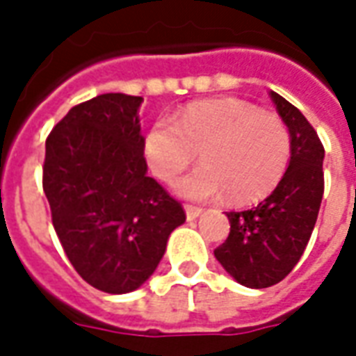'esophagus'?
<instances>
[{"mask_svg": "<svg viewBox=\"0 0 356 356\" xmlns=\"http://www.w3.org/2000/svg\"><path fill=\"white\" fill-rule=\"evenodd\" d=\"M185 211H186V219H188V221H193V219L202 216V208H198V206H191V204H186Z\"/></svg>", "mask_w": 356, "mask_h": 356, "instance_id": "esophagus-1", "label": "esophagus"}]
</instances>
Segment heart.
Listing matches in <instances>:
<instances>
[{
  "mask_svg": "<svg viewBox=\"0 0 356 356\" xmlns=\"http://www.w3.org/2000/svg\"><path fill=\"white\" fill-rule=\"evenodd\" d=\"M196 168L177 183L188 200L250 202L268 194L290 165L291 135L276 114L238 99L188 104L175 120L158 118L145 137V154L156 177L171 183L198 158Z\"/></svg>",
  "mask_w": 356,
  "mask_h": 356,
  "instance_id": "obj_1",
  "label": "heart"
}]
</instances>
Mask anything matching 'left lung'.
<instances>
[{"mask_svg":"<svg viewBox=\"0 0 356 356\" xmlns=\"http://www.w3.org/2000/svg\"><path fill=\"white\" fill-rule=\"evenodd\" d=\"M291 135L290 165L267 198L244 211H227L231 232L216 248L217 261L248 288H268L290 275L305 252L324 194V147L307 118L270 91Z\"/></svg>","mask_w":356,"mask_h":356,"instance_id":"obj_1","label":"left lung"}]
</instances>
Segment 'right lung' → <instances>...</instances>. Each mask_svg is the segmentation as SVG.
Wrapping results in <instances>:
<instances>
[{"mask_svg":"<svg viewBox=\"0 0 356 356\" xmlns=\"http://www.w3.org/2000/svg\"><path fill=\"white\" fill-rule=\"evenodd\" d=\"M143 97L104 93L76 104L45 140L43 193L76 273L106 293L139 288L185 209L147 175Z\"/></svg>","mask_w":356,"mask_h":356,"instance_id":"right-lung-1","label":"right lung"}]
</instances>
